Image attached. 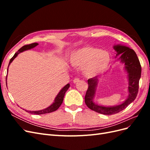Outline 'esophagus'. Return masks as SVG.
<instances>
[{
    "instance_id": "esophagus-1",
    "label": "esophagus",
    "mask_w": 150,
    "mask_h": 150,
    "mask_svg": "<svg viewBox=\"0 0 150 150\" xmlns=\"http://www.w3.org/2000/svg\"><path fill=\"white\" fill-rule=\"evenodd\" d=\"M79 81V79L78 78H74V80H73V83H78Z\"/></svg>"
}]
</instances>
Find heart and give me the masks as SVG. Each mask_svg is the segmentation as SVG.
<instances>
[{"mask_svg": "<svg viewBox=\"0 0 150 150\" xmlns=\"http://www.w3.org/2000/svg\"><path fill=\"white\" fill-rule=\"evenodd\" d=\"M111 61L107 51L92 46H85L76 50L70 57L71 64L76 67H83L84 74L94 76L106 69Z\"/></svg>", "mask_w": 150, "mask_h": 150, "instance_id": "heart-1", "label": "heart"}]
</instances>
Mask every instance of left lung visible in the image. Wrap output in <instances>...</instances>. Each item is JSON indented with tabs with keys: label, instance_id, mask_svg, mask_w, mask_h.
Masks as SVG:
<instances>
[{
	"label": "left lung",
	"instance_id": "8db88e82",
	"mask_svg": "<svg viewBox=\"0 0 150 150\" xmlns=\"http://www.w3.org/2000/svg\"><path fill=\"white\" fill-rule=\"evenodd\" d=\"M114 49L117 52L116 56L120 55L118 60L125 64V69L128 72V98L120 105L106 107L99 106L93 102V98L98 83V77L88 80V89L85 95V103L91 110L103 115H111L121 111L132 103L137 96L139 89V81L142 74V67L137 54L133 49L121 45H116Z\"/></svg>",
	"mask_w": 150,
	"mask_h": 150
}]
</instances>
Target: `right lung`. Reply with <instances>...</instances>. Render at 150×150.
<instances>
[{
	"mask_svg": "<svg viewBox=\"0 0 150 150\" xmlns=\"http://www.w3.org/2000/svg\"><path fill=\"white\" fill-rule=\"evenodd\" d=\"M38 44H39L34 42V43H32V44H28V45H25V46H24L23 47H22L20 49L18 50L17 52H16L14 55H13V56L11 59L9 64H8V66H9L11 63L12 62V61L17 56V55L19 53L23 52L24 51H26V50L33 49V48L35 47V46H37ZM7 72H8V68H7ZM7 76H6V81H7ZM69 86H70L69 84H66L64 86V87L60 91V92L58 93V94L57 95V96L55 98L54 102L48 108L44 109V110H40V111H27V110H25V111H27V112H28L29 113H31V114H34V115H42V114H46V113H49V112H51L56 111L57 109L60 107V106L61 105V104L62 103L65 93L67 91V90L69 89Z\"/></svg>",
	"mask_w": 150,
	"mask_h": 150,
	"instance_id": "add662e5",
	"label": "right lung"
}]
</instances>
